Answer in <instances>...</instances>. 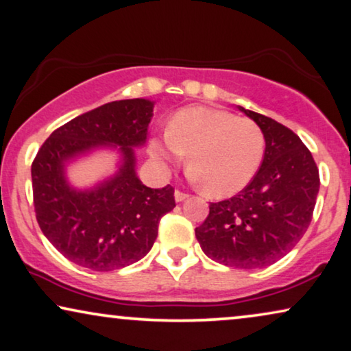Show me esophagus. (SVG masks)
Here are the masks:
<instances>
[{
	"mask_svg": "<svg viewBox=\"0 0 351 351\" xmlns=\"http://www.w3.org/2000/svg\"><path fill=\"white\" fill-rule=\"evenodd\" d=\"M187 197H189V194H186V192H182V191H175V199H176V202H182V200H186Z\"/></svg>",
	"mask_w": 351,
	"mask_h": 351,
	"instance_id": "1",
	"label": "esophagus"
}]
</instances>
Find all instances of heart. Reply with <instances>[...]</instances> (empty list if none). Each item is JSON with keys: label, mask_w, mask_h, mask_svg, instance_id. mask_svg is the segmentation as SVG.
Segmentation results:
<instances>
[{"label": "heart", "mask_w": 351, "mask_h": 351, "mask_svg": "<svg viewBox=\"0 0 351 351\" xmlns=\"http://www.w3.org/2000/svg\"><path fill=\"white\" fill-rule=\"evenodd\" d=\"M264 151V132L256 122L204 106L178 111L167 135L151 141L152 156L160 160L175 162L187 154L192 178L215 197L245 189L258 173Z\"/></svg>", "instance_id": "1"}]
</instances>
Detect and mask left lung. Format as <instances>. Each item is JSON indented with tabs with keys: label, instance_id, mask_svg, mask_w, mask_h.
Returning <instances> with one entry per match:
<instances>
[{
	"label": "left lung",
	"instance_id": "8db88e82",
	"mask_svg": "<svg viewBox=\"0 0 351 351\" xmlns=\"http://www.w3.org/2000/svg\"><path fill=\"white\" fill-rule=\"evenodd\" d=\"M264 132L258 173L230 199L210 204L195 237L204 253L235 269H261L294 248L308 229L319 191L312 152L280 122L243 110Z\"/></svg>",
	"mask_w": 351,
	"mask_h": 351
}]
</instances>
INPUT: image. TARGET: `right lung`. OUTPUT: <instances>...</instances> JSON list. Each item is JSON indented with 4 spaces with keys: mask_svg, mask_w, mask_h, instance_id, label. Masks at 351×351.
Masks as SVG:
<instances>
[{
    "mask_svg": "<svg viewBox=\"0 0 351 351\" xmlns=\"http://www.w3.org/2000/svg\"><path fill=\"white\" fill-rule=\"evenodd\" d=\"M152 106L143 98L106 103L58 127L39 147L32 164L36 221L71 263L95 272L136 263L154 245L162 216L176 206L173 187L151 189L135 173L133 147L146 141ZM101 144L121 146L120 173L93 191L70 190L64 160Z\"/></svg>",
    "mask_w": 351,
    "mask_h": 351,
    "instance_id": "add662e5",
    "label": "right lung"
}]
</instances>
